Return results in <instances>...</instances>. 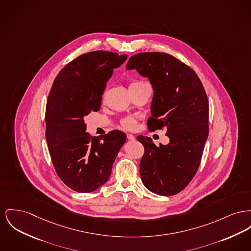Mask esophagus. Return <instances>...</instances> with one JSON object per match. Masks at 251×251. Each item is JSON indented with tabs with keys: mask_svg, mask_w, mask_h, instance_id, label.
Listing matches in <instances>:
<instances>
[{
	"mask_svg": "<svg viewBox=\"0 0 251 251\" xmlns=\"http://www.w3.org/2000/svg\"><path fill=\"white\" fill-rule=\"evenodd\" d=\"M127 138H128L129 140H134V139H135L134 135L131 134V133H127Z\"/></svg>",
	"mask_w": 251,
	"mask_h": 251,
	"instance_id": "34e87169",
	"label": "esophagus"
}]
</instances>
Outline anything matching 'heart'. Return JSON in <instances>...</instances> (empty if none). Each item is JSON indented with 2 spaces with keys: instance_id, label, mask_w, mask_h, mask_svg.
Wrapping results in <instances>:
<instances>
[{
  "instance_id": "heart-1",
  "label": "heart",
  "mask_w": 251,
  "mask_h": 251,
  "mask_svg": "<svg viewBox=\"0 0 251 251\" xmlns=\"http://www.w3.org/2000/svg\"><path fill=\"white\" fill-rule=\"evenodd\" d=\"M136 82H142V81H133V83H136ZM121 124L126 129H132L135 125V120H134V118L128 117V118H123L121 120Z\"/></svg>"
}]
</instances>
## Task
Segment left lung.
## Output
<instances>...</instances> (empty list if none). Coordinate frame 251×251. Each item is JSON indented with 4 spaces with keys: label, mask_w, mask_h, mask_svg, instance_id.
Masks as SVG:
<instances>
[{
    "label": "left lung",
    "mask_w": 251,
    "mask_h": 251,
    "mask_svg": "<svg viewBox=\"0 0 251 251\" xmlns=\"http://www.w3.org/2000/svg\"><path fill=\"white\" fill-rule=\"evenodd\" d=\"M148 77L153 97L148 128L165 130L168 145L157 147L138 135L145 148L140 176L153 193L170 196L184 190L195 176L208 135V100L196 73L176 58L161 52L133 55L126 65Z\"/></svg>",
    "instance_id": "left-lung-1"
}]
</instances>
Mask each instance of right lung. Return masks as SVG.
<instances>
[{
    "instance_id": "obj_1",
    "label": "right lung",
    "mask_w": 251,
    "mask_h": 251,
    "mask_svg": "<svg viewBox=\"0 0 251 251\" xmlns=\"http://www.w3.org/2000/svg\"><path fill=\"white\" fill-rule=\"evenodd\" d=\"M127 57L108 51L80 55L60 70L49 93L45 138L57 175L75 192H94L105 184L126 142L118 130L92 137L84 117L100 110L107 81Z\"/></svg>"
}]
</instances>
